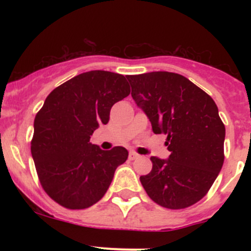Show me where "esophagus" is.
<instances>
[{
    "label": "esophagus",
    "mask_w": 251,
    "mask_h": 251,
    "mask_svg": "<svg viewBox=\"0 0 251 251\" xmlns=\"http://www.w3.org/2000/svg\"><path fill=\"white\" fill-rule=\"evenodd\" d=\"M128 158H130V160H135V159L140 158V155H138L136 151H130V155H128Z\"/></svg>",
    "instance_id": "1"
}]
</instances>
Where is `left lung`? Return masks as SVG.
Listing matches in <instances>:
<instances>
[{"label":"left lung","mask_w":251,"mask_h":251,"mask_svg":"<svg viewBox=\"0 0 251 251\" xmlns=\"http://www.w3.org/2000/svg\"><path fill=\"white\" fill-rule=\"evenodd\" d=\"M131 96L154 133L168 136L169 159L151 156L141 176L149 198L166 209H186L203 199L225 160L226 130L216 103L188 78L169 72L128 75Z\"/></svg>","instance_id":"obj_1"}]
</instances>
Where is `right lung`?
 <instances>
[{"instance_id":"right-lung-1","label":"right lung","mask_w":251,"mask_h":251,"mask_svg":"<svg viewBox=\"0 0 251 251\" xmlns=\"http://www.w3.org/2000/svg\"><path fill=\"white\" fill-rule=\"evenodd\" d=\"M128 95L125 76L104 70L82 73L48 95L35 116L31 155L42 188L55 203L86 209L104 196L128 151H102L90 138Z\"/></svg>"}]
</instances>
